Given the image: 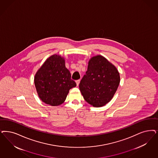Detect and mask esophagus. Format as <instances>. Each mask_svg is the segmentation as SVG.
I'll use <instances>...</instances> for the list:
<instances>
[{
    "mask_svg": "<svg viewBox=\"0 0 158 158\" xmlns=\"http://www.w3.org/2000/svg\"><path fill=\"white\" fill-rule=\"evenodd\" d=\"M80 80H77L76 81V85H77V86H79V83H80Z\"/></svg>",
    "mask_w": 158,
    "mask_h": 158,
    "instance_id": "obj_1",
    "label": "esophagus"
}]
</instances>
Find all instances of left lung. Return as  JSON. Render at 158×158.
I'll list each match as a JSON object with an SVG mask.
<instances>
[{
  "label": "left lung",
  "mask_w": 158,
  "mask_h": 158,
  "mask_svg": "<svg viewBox=\"0 0 158 158\" xmlns=\"http://www.w3.org/2000/svg\"><path fill=\"white\" fill-rule=\"evenodd\" d=\"M120 82V73L115 66L103 56L97 55L89 60L79 89L88 103L100 107L113 98Z\"/></svg>",
  "instance_id": "obj_1"
}]
</instances>
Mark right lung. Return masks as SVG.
<instances>
[{"mask_svg":"<svg viewBox=\"0 0 158 158\" xmlns=\"http://www.w3.org/2000/svg\"><path fill=\"white\" fill-rule=\"evenodd\" d=\"M34 84L39 98L52 106L63 103L69 90L76 86L65 67L64 58L58 55L45 61L35 75Z\"/></svg>","mask_w":158,"mask_h":158,"instance_id":"1","label":"right lung"}]
</instances>
